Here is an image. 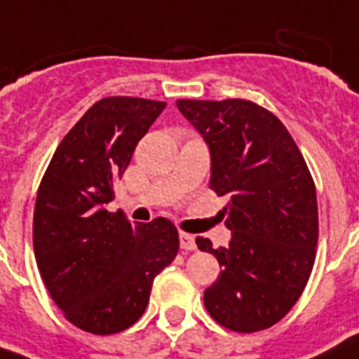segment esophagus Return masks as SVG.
Returning <instances> with one entry per match:
<instances>
[{
    "instance_id": "obj_1",
    "label": "esophagus",
    "mask_w": 359,
    "mask_h": 359,
    "mask_svg": "<svg viewBox=\"0 0 359 359\" xmlns=\"http://www.w3.org/2000/svg\"><path fill=\"white\" fill-rule=\"evenodd\" d=\"M180 248L186 251H191L196 250V236L190 235V233H184V231H180Z\"/></svg>"
}]
</instances>
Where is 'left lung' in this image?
<instances>
[{
  "instance_id": "8db88e82",
  "label": "left lung",
  "mask_w": 359,
  "mask_h": 359,
  "mask_svg": "<svg viewBox=\"0 0 359 359\" xmlns=\"http://www.w3.org/2000/svg\"><path fill=\"white\" fill-rule=\"evenodd\" d=\"M210 149V190L227 196L229 245L214 250L222 272L205 307L224 328L261 332L292 309L311 276L318 240L315 182L283 123L242 98L177 100Z\"/></svg>"
}]
</instances>
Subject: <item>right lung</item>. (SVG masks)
<instances>
[{"instance_id": "right-lung-1", "label": "right lung", "mask_w": 359, "mask_h": 359, "mask_svg": "<svg viewBox=\"0 0 359 359\" xmlns=\"http://www.w3.org/2000/svg\"><path fill=\"white\" fill-rule=\"evenodd\" d=\"M163 108L134 97L93 104L59 143L36 191V266L65 318L89 334H119L137 323L152 281L179 251V231L168 218L130 224L106 208Z\"/></svg>"}]
</instances>
